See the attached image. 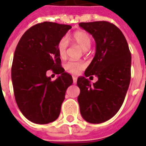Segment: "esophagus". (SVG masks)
<instances>
[{"label": "esophagus", "mask_w": 146, "mask_h": 146, "mask_svg": "<svg viewBox=\"0 0 146 146\" xmlns=\"http://www.w3.org/2000/svg\"><path fill=\"white\" fill-rule=\"evenodd\" d=\"M73 83L76 84V82H77V77H76V76H73Z\"/></svg>", "instance_id": "34e87169"}]
</instances>
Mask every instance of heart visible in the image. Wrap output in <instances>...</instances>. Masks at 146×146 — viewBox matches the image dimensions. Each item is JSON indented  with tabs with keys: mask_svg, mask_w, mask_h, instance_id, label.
<instances>
[{
	"mask_svg": "<svg viewBox=\"0 0 146 146\" xmlns=\"http://www.w3.org/2000/svg\"><path fill=\"white\" fill-rule=\"evenodd\" d=\"M70 40L78 44L83 50H88L92 46V38L89 33L82 30L76 31L66 39L65 38L60 39L57 44V50L60 57L64 58L66 56V49L68 47V41ZM64 68L66 72L72 74H77L81 70L84 68V64L82 61H73L70 60L65 64Z\"/></svg>",
	"mask_w": 146,
	"mask_h": 146,
	"instance_id": "heart-1",
	"label": "heart"
}]
</instances>
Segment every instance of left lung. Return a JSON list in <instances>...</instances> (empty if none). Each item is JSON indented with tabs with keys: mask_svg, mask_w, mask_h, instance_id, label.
<instances>
[{
	"mask_svg": "<svg viewBox=\"0 0 146 146\" xmlns=\"http://www.w3.org/2000/svg\"><path fill=\"white\" fill-rule=\"evenodd\" d=\"M96 43V54L79 77L78 102L82 118L91 123H101L113 117L122 106L131 78V54L124 35L107 21L80 23ZM99 80L92 85L86 77Z\"/></svg>",
	"mask_w": 146,
	"mask_h": 146,
	"instance_id": "obj_1",
	"label": "left lung"
}]
</instances>
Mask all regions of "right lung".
<instances>
[{"label":"right lung","mask_w":146,"mask_h":146,"mask_svg":"<svg viewBox=\"0 0 146 146\" xmlns=\"http://www.w3.org/2000/svg\"><path fill=\"white\" fill-rule=\"evenodd\" d=\"M72 26L52 22L38 23L21 37L15 50L11 78L17 106L31 122L46 124L57 120L73 79L64 72L57 44ZM59 76L51 81L46 71Z\"/></svg>","instance_id":"obj_1"}]
</instances>
